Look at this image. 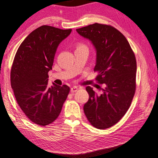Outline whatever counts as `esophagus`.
<instances>
[{"mask_svg":"<svg viewBox=\"0 0 158 158\" xmlns=\"http://www.w3.org/2000/svg\"><path fill=\"white\" fill-rule=\"evenodd\" d=\"M77 89H78V88H77L76 86H73V87H71V92H76Z\"/></svg>","mask_w":158,"mask_h":158,"instance_id":"esophagus-1","label":"esophagus"}]
</instances>
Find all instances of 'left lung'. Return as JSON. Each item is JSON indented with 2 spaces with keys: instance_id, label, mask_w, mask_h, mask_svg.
Instances as JSON below:
<instances>
[{
  "instance_id": "8db88e82",
  "label": "left lung",
  "mask_w": 158,
  "mask_h": 158,
  "mask_svg": "<svg viewBox=\"0 0 158 158\" xmlns=\"http://www.w3.org/2000/svg\"><path fill=\"white\" fill-rule=\"evenodd\" d=\"M76 31L94 47V71L99 72L96 80L106 85L101 95L86 87L89 97L84 105L85 114L96 128H109L125 115L135 93V55L123 33L111 26L95 23Z\"/></svg>"
}]
</instances>
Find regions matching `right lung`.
Listing matches in <instances>:
<instances>
[{
  "label": "right lung",
  "instance_id": "right-lung-1",
  "mask_svg": "<svg viewBox=\"0 0 158 158\" xmlns=\"http://www.w3.org/2000/svg\"><path fill=\"white\" fill-rule=\"evenodd\" d=\"M71 29L41 26L28 35L15 55L10 81L21 109L31 121L41 126L53 123L61 113L70 88L52 83L48 87L59 44Z\"/></svg>",
  "mask_w": 158,
  "mask_h": 158
}]
</instances>
